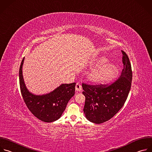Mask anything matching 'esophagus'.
I'll use <instances>...</instances> for the list:
<instances>
[{"label": "esophagus", "instance_id": "1", "mask_svg": "<svg viewBox=\"0 0 152 152\" xmlns=\"http://www.w3.org/2000/svg\"><path fill=\"white\" fill-rule=\"evenodd\" d=\"M75 90L77 92H81V90H82V86H81V84L79 83H77L76 84V86H75Z\"/></svg>", "mask_w": 152, "mask_h": 152}]
</instances>
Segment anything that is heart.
Returning a JSON list of instances; mask_svg holds the SVG:
<instances>
[{
	"label": "heart",
	"mask_w": 152,
	"mask_h": 152,
	"mask_svg": "<svg viewBox=\"0 0 152 152\" xmlns=\"http://www.w3.org/2000/svg\"><path fill=\"white\" fill-rule=\"evenodd\" d=\"M104 57L96 58L92 63V66L98 68L89 75V80L94 84H105L113 81L117 76L118 69L111 63H108Z\"/></svg>",
	"instance_id": "1"
}]
</instances>
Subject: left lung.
Listing matches in <instances>:
<instances>
[{
	"label": "left lung",
	"instance_id": "left-lung-1",
	"mask_svg": "<svg viewBox=\"0 0 152 152\" xmlns=\"http://www.w3.org/2000/svg\"><path fill=\"white\" fill-rule=\"evenodd\" d=\"M124 69L118 79L110 86L83 84L86 97L84 113L90 122L100 124L111 118L122 108L131 89L132 73L127 54L122 50Z\"/></svg>",
	"mask_w": 152,
	"mask_h": 152
}]
</instances>
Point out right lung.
Instances as JSON below:
<instances>
[{
    "label": "right lung",
    "instance_id": "1",
    "mask_svg": "<svg viewBox=\"0 0 152 152\" xmlns=\"http://www.w3.org/2000/svg\"><path fill=\"white\" fill-rule=\"evenodd\" d=\"M24 57L19 69L21 93L28 110L36 117L44 122H53L62 116L68 102L75 95V83L62 84L50 93L35 95L27 88L23 75Z\"/></svg>",
    "mask_w": 152,
    "mask_h": 152
}]
</instances>
